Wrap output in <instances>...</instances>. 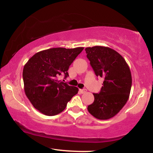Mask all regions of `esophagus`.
Wrapping results in <instances>:
<instances>
[{"label": "esophagus", "instance_id": "34e87169", "mask_svg": "<svg viewBox=\"0 0 153 153\" xmlns=\"http://www.w3.org/2000/svg\"><path fill=\"white\" fill-rule=\"evenodd\" d=\"M79 92H80L81 94L85 93V92H86V90H85V89H79Z\"/></svg>", "mask_w": 153, "mask_h": 153}]
</instances>
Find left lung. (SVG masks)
I'll list each match as a JSON object with an SVG mask.
<instances>
[{
	"label": "left lung",
	"instance_id": "left-lung-1",
	"mask_svg": "<svg viewBox=\"0 0 153 153\" xmlns=\"http://www.w3.org/2000/svg\"><path fill=\"white\" fill-rule=\"evenodd\" d=\"M85 50L96 76L104 79L100 93H93L95 100L88 111L99 120H108L116 116L129 99L130 69L124 58L109 47L95 46Z\"/></svg>",
	"mask_w": 153,
	"mask_h": 153
}]
</instances>
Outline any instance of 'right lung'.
Returning <instances> with one entry per match:
<instances>
[{"mask_svg": "<svg viewBox=\"0 0 153 153\" xmlns=\"http://www.w3.org/2000/svg\"><path fill=\"white\" fill-rule=\"evenodd\" d=\"M83 47H58L43 50L33 55L23 70L24 91L34 107L46 116H55L66 108L78 93V88L58 80L69 76L68 70Z\"/></svg>", "mask_w": 153, "mask_h": 153, "instance_id": "add662e5", "label": "right lung"}]
</instances>
